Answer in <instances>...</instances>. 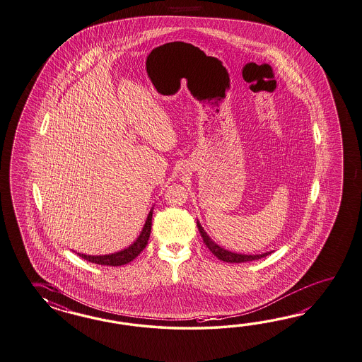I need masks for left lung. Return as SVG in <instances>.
<instances>
[{"label": "left lung", "mask_w": 362, "mask_h": 362, "mask_svg": "<svg viewBox=\"0 0 362 362\" xmlns=\"http://www.w3.org/2000/svg\"><path fill=\"white\" fill-rule=\"evenodd\" d=\"M196 224H197L199 232H200V235L203 237V241H204V244L206 245V247H208V249H209V250H211V252H212V253H214L218 259H221V261H224V262H230V264H243V262H249V261L261 259V258H264L266 255H272V253H273V250H272V252L262 253V255H241V253H235V252L226 250L224 247H221L220 245L216 244L215 241H214L209 235H206L204 228H203L202 224L199 223V220L196 221Z\"/></svg>", "instance_id": "left-lung-1"}]
</instances>
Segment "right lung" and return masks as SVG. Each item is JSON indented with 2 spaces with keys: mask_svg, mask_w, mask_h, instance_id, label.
I'll return each mask as SVG.
<instances>
[{
  "mask_svg": "<svg viewBox=\"0 0 362 362\" xmlns=\"http://www.w3.org/2000/svg\"><path fill=\"white\" fill-rule=\"evenodd\" d=\"M154 208V206H153ZM153 208L148 212L146 223L144 225L141 233L137 237V240L132 245H129L125 249L112 253V255H80L81 258H84L86 261L92 262V264H104V266H121V264H127L133 261L145 247H146L150 232H151V218H153Z\"/></svg>",
  "mask_w": 362,
  "mask_h": 362,
  "instance_id": "right-lung-1",
  "label": "right lung"
}]
</instances>
